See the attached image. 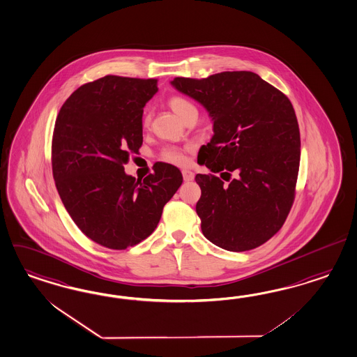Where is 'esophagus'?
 I'll return each instance as SVG.
<instances>
[{
    "label": "esophagus",
    "mask_w": 357,
    "mask_h": 357,
    "mask_svg": "<svg viewBox=\"0 0 357 357\" xmlns=\"http://www.w3.org/2000/svg\"><path fill=\"white\" fill-rule=\"evenodd\" d=\"M183 177L185 181H192L194 178V174L190 172V171H188V169H183Z\"/></svg>",
    "instance_id": "esophagus-1"
}]
</instances>
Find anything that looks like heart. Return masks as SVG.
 <instances>
[{"mask_svg": "<svg viewBox=\"0 0 357 357\" xmlns=\"http://www.w3.org/2000/svg\"><path fill=\"white\" fill-rule=\"evenodd\" d=\"M168 105L177 116H180L183 120L189 114V113L195 111V107L193 102L188 100L186 98L180 96V95H174L168 99ZM151 123V113L146 112L143 114V126H149ZM192 151V146H167L160 151V159L165 163L174 164V165H185L188 163V155L186 153Z\"/></svg>", "mask_w": 357, "mask_h": 357, "instance_id": "heart-1", "label": "heart"}]
</instances>
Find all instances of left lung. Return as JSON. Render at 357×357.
I'll return each mask as SVG.
<instances>
[{
  "mask_svg": "<svg viewBox=\"0 0 357 357\" xmlns=\"http://www.w3.org/2000/svg\"><path fill=\"white\" fill-rule=\"evenodd\" d=\"M171 83L201 102L214 121L211 141L198 153L199 164L213 174L195 176L202 234L229 252L265 244L295 201L301 142L289 99L252 72L177 77Z\"/></svg>",
  "mask_w": 357,
  "mask_h": 357,
  "instance_id": "1",
  "label": "left lung"
}]
</instances>
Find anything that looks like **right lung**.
Listing matches in <instances>:
<instances>
[{"label":"right lung","mask_w":357,"mask_h":357,"mask_svg":"<svg viewBox=\"0 0 357 357\" xmlns=\"http://www.w3.org/2000/svg\"><path fill=\"white\" fill-rule=\"evenodd\" d=\"M158 79L105 75L63 102L52 137V172L62 204L93 243L123 250L153 234L164 204L183 183L171 164L142 180L123 171L143 142L144 104Z\"/></svg>","instance_id":"right-lung-1"}]
</instances>
